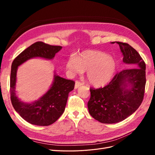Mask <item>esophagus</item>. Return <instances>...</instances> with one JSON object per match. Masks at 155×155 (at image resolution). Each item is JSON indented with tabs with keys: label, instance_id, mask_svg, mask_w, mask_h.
I'll use <instances>...</instances> for the list:
<instances>
[{
	"label": "esophagus",
	"instance_id": "34e87169",
	"mask_svg": "<svg viewBox=\"0 0 155 155\" xmlns=\"http://www.w3.org/2000/svg\"><path fill=\"white\" fill-rule=\"evenodd\" d=\"M82 85H83V83H81L80 81H76V83H75V86H74V88H75V89H77V88H78L79 87H81Z\"/></svg>",
	"mask_w": 155,
	"mask_h": 155
}]
</instances>
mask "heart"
<instances>
[{"instance_id":"obj_1","label":"heart","mask_w":155,"mask_h":155,"mask_svg":"<svg viewBox=\"0 0 155 155\" xmlns=\"http://www.w3.org/2000/svg\"><path fill=\"white\" fill-rule=\"evenodd\" d=\"M67 69L72 74L87 71L88 83L94 87H104L109 83L118 68L116 59L101 51L87 50L75 58H70L66 63Z\"/></svg>"}]
</instances>
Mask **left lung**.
<instances>
[{
  "label": "left lung",
  "instance_id": "obj_1",
  "mask_svg": "<svg viewBox=\"0 0 155 155\" xmlns=\"http://www.w3.org/2000/svg\"><path fill=\"white\" fill-rule=\"evenodd\" d=\"M111 43H114L112 42ZM127 69L117 73L108 85L91 88L89 114L103 124L118 123L137 110L143 99L145 64L138 51L127 43L117 42Z\"/></svg>",
  "mask_w": 155,
  "mask_h": 155
}]
</instances>
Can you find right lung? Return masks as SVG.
Returning a JSON list of instances; mask_svg holds the SVG:
<instances>
[{
	"mask_svg": "<svg viewBox=\"0 0 155 155\" xmlns=\"http://www.w3.org/2000/svg\"><path fill=\"white\" fill-rule=\"evenodd\" d=\"M62 49V46H51L43 42H37L25 49L13 60L10 76L11 101L14 109L27 122L39 126L54 124L63 114L68 97L75 83L60 77L54 72V79L48 90L38 100L30 103L22 101L16 92L18 68L33 58L51 60Z\"/></svg>",
	"mask_w": 155,
	"mask_h": 155,
	"instance_id": "add662e5",
	"label": "right lung"
}]
</instances>
